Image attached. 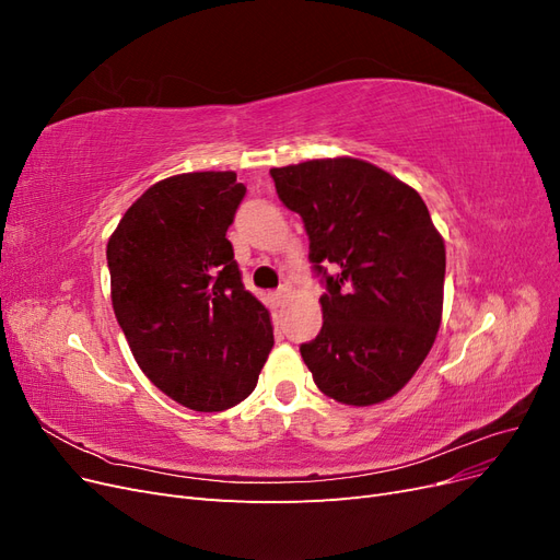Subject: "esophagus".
Segmentation results:
<instances>
[{"mask_svg":"<svg viewBox=\"0 0 560 560\" xmlns=\"http://www.w3.org/2000/svg\"><path fill=\"white\" fill-rule=\"evenodd\" d=\"M287 299H290V287L282 284L280 290H276V292H273V303H276V306H282V303H284Z\"/></svg>","mask_w":560,"mask_h":560,"instance_id":"1","label":"esophagus"}]
</instances>
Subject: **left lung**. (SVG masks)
<instances>
[{
  "instance_id": "1",
  "label": "left lung",
  "mask_w": 560,
  "mask_h": 560,
  "mask_svg": "<svg viewBox=\"0 0 560 560\" xmlns=\"http://www.w3.org/2000/svg\"><path fill=\"white\" fill-rule=\"evenodd\" d=\"M301 214L325 276L322 329L301 346L315 385L348 406L395 397L425 362L442 325L446 247L425 200L362 159L270 167ZM322 262L332 264L327 277Z\"/></svg>"
}]
</instances>
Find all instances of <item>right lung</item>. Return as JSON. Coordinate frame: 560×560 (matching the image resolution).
I'll return each mask as SVG.
<instances>
[{"label": "right lung", "instance_id": "right-lung-1", "mask_svg": "<svg viewBox=\"0 0 560 560\" xmlns=\"http://www.w3.org/2000/svg\"><path fill=\"white\" fill-rule=\"evenodd\" d=\"M243 196L231 171L161 179L107 243L112 306L135 362L202 413L247 399L273 348L270 313L245 290L226 238Z\"/></svg>", "mask_w": 560, "mask_h": 560}]
</instances>
